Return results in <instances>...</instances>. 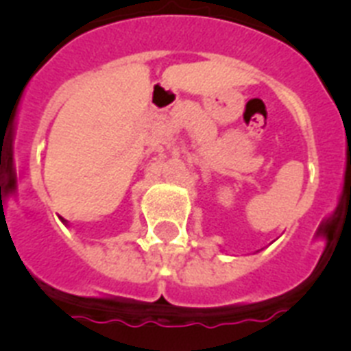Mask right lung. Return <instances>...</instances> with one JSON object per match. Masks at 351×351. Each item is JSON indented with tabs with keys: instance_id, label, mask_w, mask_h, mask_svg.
Wrapping results in <instances>:
<instances>
[{
	"instance_id": "add662e5",
	"label": "right lung",
	"mask_w": 351,
	"mask_h": 351,
	"mask_svg": "<svg viewBox=\"0 0 351 351\" xmlns=\"http://www.w3.org/2000/svg\"><path fill=\"white\" fill-rule=\"evenodd\" d=\"M61 221H63V223H66V219H63V218H61Z\"/></svg>"
}]
</instances>
